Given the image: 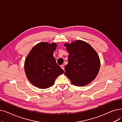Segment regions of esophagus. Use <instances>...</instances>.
I'll return each instance as SVG.
<instances>
[{"mask_svg":"<svg viewBox=\"0 0 122 122\" xmlns=\"http://www.w3.org/2000/svg\"><path fill=\"white\" fill-rule=\"evenodd\" d=\"M60 67H61V68L62 69H63L64 70V65H62L60 66Z\"/></svg>","mask_w":122,"mask_h":122,"instance_id":"1","label":"esophagus"}]
</instances>
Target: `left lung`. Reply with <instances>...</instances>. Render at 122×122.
<instances>
[{
  "instance_id": "left-lung-1",
  "label": "left lung",
  "mask_w": 122,
  "mask_h": 122,
  "mask_svg": "<svg viewBox=\"0 0 122 122\" xmlns=\"http://www.w3.org/2000/svg\"><path fill=\"white\" fill-rule=\"evenodd\" d=\"M65 46L69 56L64 74L75 86L88 84L99 72L100 63L97 53L89 44L80 40Z\"/></svg>"
}]
</instances>
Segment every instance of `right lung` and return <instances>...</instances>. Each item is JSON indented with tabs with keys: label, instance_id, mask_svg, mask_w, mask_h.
Here are the masks:
<instances>
[{
	"label": "right lung",
	"instance_id": "obj_1",
	"mask_svg": "<svg viewBox=\"0 0 122 122\" xmlns=\"http://www.w3.org/2000/svg\"><path fill=\"white\" fill-rule=\"evenodd\" d=\"M56 44L41 42L32 48L25 62V71L35 86L45 89L52 86L58 76L64 71L57 64L53 52Z\"/></svg>",
	"mask_w": 122,
	"mask_h": 122
}]
</instances>
